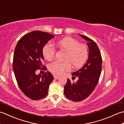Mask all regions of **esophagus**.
Returning <instances> with one entry per match:
<instances>
[{
	"label": "esophagus",
	"instance_id": "esophagus-1",
	"mask_svg": "<svg viewBox=\"0 0 124 124\" xmlns=\"http://www.w3.org/2000/svg\"><path fill=\"white\" fill-rule=\"evenodd\" d=\"M54 78L55 79H57L59 78V76H57L56 75H54Z\"/></svg>",
	"mask_w": 124,
	"mask_h": 124
}]
</instances>
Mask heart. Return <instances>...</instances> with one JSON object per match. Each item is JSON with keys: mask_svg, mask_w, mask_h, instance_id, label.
I'll return each mask as SVG.
<instances>
[{"mask_svg": "<svg viewBox=\"0 0 124 124\" xmlns=\"http://www.w3.org/2000/svg\"><path fill=\"white\" fill-rule=\"evenodd\" d=\"M56 46L59 49L66 52L64 62L54 61L49 65L48 69L54 74L60 75L64 71L71 69V64L73 68L78 69L81 67L88 59L89 52L86 45L79 43V41L72 38L67 37L58 40ZM55 49L51 44H46L43 48L44 57L48 61L53 59Z\"/></svg>", "mask_w": 124, "mask_h": 124, "instance_id": "b5f03b06", "label": "heart"}]
</instances>
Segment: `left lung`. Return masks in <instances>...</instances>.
<instances>
[{"label":"left lung","mask_w":124,"mask_h":124,"mask_svg":"<svg viewBox=\"0 0 124 124\" xmlns=\"http://www.w3.org/2000/svg\"><path fill=\"white\" fill-rule=\"evenodd\" d=\"M88 41V59L86 64L79 70L72 73L73 77L78 78L76 83L69 79L64 87V95L73 101L79 102L88 97L96 87L101 75L102 59L97 44L92 39L80 35Z\"/></svg>","instance_id":"left-lung-1"}]
</instances>
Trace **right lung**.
<instances>
[{"label":"right lung","instance_id":"add662e5","mask_svg":"<svg viewBox=\"0 0 124 124\" xmlns=\"http://www.w3.org/2000/svg\"><path fill=\"white\" fill-rule=\"evenodd\" d=\"M54 36L40 31H33L22 37L15 47L13 68L21 90L33 100L44 98L48 94L49 86L54 79L47 71L37 75V70H46L42 64L43 48Z\"/></svg>","mask_w":124,"mask_h":124}]
</instances>
